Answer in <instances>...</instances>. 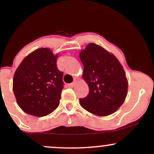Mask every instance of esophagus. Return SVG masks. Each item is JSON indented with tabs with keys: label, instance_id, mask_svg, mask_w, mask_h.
I'll use <instances>...</instances> for the list:
<instances>
[{
	"label": "esophagus",
	"instance_id": "34e87169",
	"mask_svg": "<svg viewBox=\"0 0 154 154\" xmlns=\"http://www.w3.org/2000/svg\"><path fill=\"white\" fill-rule=\"evenodd\" d=\"M76 84H77V82H74L71 83V84L68 85V86H69V88H74V87H75V86L76 85Z\"/></svg>",
	"mask_w": 154,
	"mask_h": 154
}]
</instances>
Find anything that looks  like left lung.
Instances as JSON below:
<instances>
[{"mask_svg":"<svg viewBox=\"0 0 154 154\" xmlns=\"http://www.w3.org/2000/svg\"><path fill=\"white\" fill-rule=\"evenodd\" d=\"M83 69L82 78L89 93L79 99L88 112L99 116L114 114L128 95V82L122 65L114 54L95 43H89L79 52Z\"/></svg>","mask_w":154,"mask_h":154,"instance_id":"8db88e82","label":"left lung"}]
</instances>
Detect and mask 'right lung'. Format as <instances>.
Masks as SVG:
<instances>
[{
	"label": "right lung",
	"mask_w": 154,
	"mask_h": 154,
	"mask_svg": "<svg viewBox=\"0 0 154 154\" xmlns=\"http://www.w3.org/2000/svg\"><path fill=\"white\" fill-rule=\"evenodd\" d=\"M58 56L50 48H40L27 55L17 67L13 91L17 104L26 114L44 116L59 106L63 74L56 66Z\"/></svg>",
	"instance_id": "add662e5"
}]
</instances>
